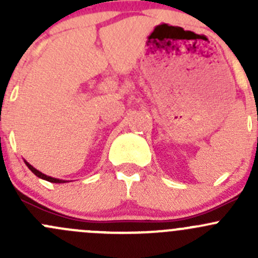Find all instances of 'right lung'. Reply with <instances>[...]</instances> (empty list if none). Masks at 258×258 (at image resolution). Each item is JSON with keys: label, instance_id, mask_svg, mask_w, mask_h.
I'll return each instance as SVG.
<instances>
[{"label": "right lung", "instance_id": "right-lung-1", "mask_svg": "<svg viewBox=\"0 0 258 258\" xmlns=\"http://www.w3.org/2000/svg\"><path fill=\"white\" fill-rule=\"evenodd\" d=\"M25 163H26V166H27V167L30 168V170L32 171V172L35 173L36 176H37V177H40V178H42V179H46V181H48V182H52V183H64V182H67V181H63V179L53 178V177H51V176H47V175H45V173L40 172V171H38V170H36V168L33 167V166H31L30 163L27 162V161H25Z\"/></svg>", "mask_w": 258, "mask_h": 258}]
</instances>
